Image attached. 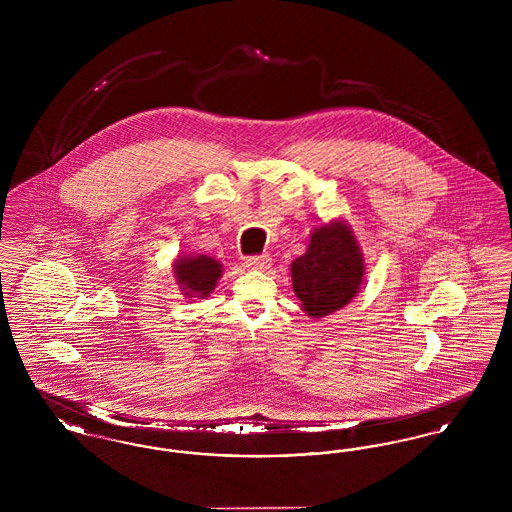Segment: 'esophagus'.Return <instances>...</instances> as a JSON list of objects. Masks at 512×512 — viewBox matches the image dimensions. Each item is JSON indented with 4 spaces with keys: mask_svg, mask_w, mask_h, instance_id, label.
<instances>
[{
    "mask_svg": "<svg viewBox=\"0 0 512 512\" xmlns=\"http://www.w3.org/2000/svg\"><path fill=\"white\" fill-rule=\"evenodd\" d=\"M245 267L251 268V270H265L270 267V259H268V255H253V257L245 259Z\"/></svg>",
    "mask_w": 512,
    "mask_h": 512,
    "instance_id": "1",
    "label": "esophagus"
}]
</instances>
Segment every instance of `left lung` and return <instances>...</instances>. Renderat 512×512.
<instances>
[{"mask_svg":"<svg viewBox=\"0 0 512 512\" xmlns=\"http://www.w3.org/2000/svg\"><path fill=\"white\" fill-rule=\"evenodd\" d=\"M365 259L343 220L313 230L307 251L292 263V286L311 318L340 311L361 290Z\"/></svg>","mask_w":512,"mask_h":512,"instance_id":"8db88e82","label":"left lung"}]
</instances>
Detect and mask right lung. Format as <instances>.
I'll use <instances>...</instances> for the list:
<instances>
[{"instance_id": "1", "label": "right lung", "mask_w": 512, "mask_h": 512, "mask_svg": "<svg viewBox=\"0 0 512 512\" xmlns=\"http://www.w3.org/2000/svg\"><path fill=\"white\" fill-rule=\"evenodd\" d=\"M176 284L186 297H199L205 299L215 290L220 276L222 265L213 257L207 255H186L178 257L172 265Z\"/></svg>"}]
</instances>
